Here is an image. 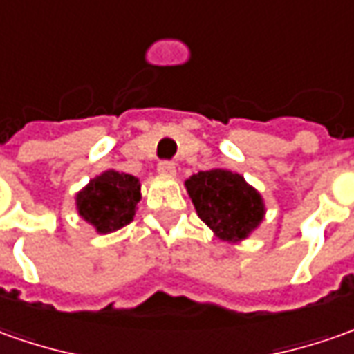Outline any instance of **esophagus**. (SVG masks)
I'll return each instance as SVG.
<instances>
[{"label":"esophagus","instance_id":"34e87169","mask_svg":"<svg viewBox=\"0 0 354 354\" xmlns=\"http://www.w3.org/2000/svg\"><path fill=\"white\" fill-rule=\"evenodd\" d=\"M158 173L163 175V177H175L177 175L175 163L173 161H161L160 165H158Z\"/></svg>","mask_w":354,"mask_h":354}]
</instances>
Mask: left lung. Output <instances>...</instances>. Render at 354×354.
Segmentation results:
<instances>
[{
  "mask_svg": "<svg viewBox=\"0 0 354 354\" xmlns=\"http://www.w3.org/2000/svg\"><path fill=\"white\" fill-rule=\"evenodd\" d=\"M185 189L194 210L216 238L238 243L248 239L265 218V201L243 175L230 169H210L191 175Z\"/></svg>",
  "mask_w": 354,
  "mask_h": 354,
  "instance_id": "1",
  "label": "left lung"
}]
</instances>
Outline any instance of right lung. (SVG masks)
<instances>
[{
    "label": "right lung",
    "instance_id": "right-lung-1",
    "mask_svg": "<svg viewBox=\"0 0 354 354\" xmlns=\"http://www.w3.org/2000/svg\"><path fill=\"white\" fill-rule=\"evenodd\" d=\"M140 179L128 173L106 169L75 194V208L97 234H111L128 226L142 198Z\"/></svg>",
    "mask_w": 354,
    "mask_h": 354
}]
</instances>
